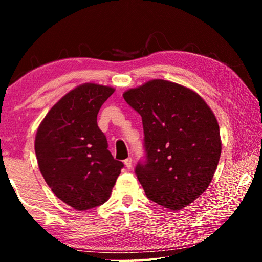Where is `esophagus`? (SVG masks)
<instances>
[{"mask_svg":"<svg viewBox=\"0 0 262 262\" xmlns=\"http://www.w3.org/2000/svg\"><path fill=\"white\" fill-rule=\"evenodd\" d=\"M123 163H125V165H126V167L128 168V170H130L132 166H133V159H132V157H128L127 159H125V161H123Z\"/></svg>","mask_w":262,"mask_h":262,"instance_id":"obj_1","label":"esophagus"}]
</instances>
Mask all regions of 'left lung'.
I'll list each match as a JSON object with an SVG mask.
<instances>
[{
  "label": "left lung",
  "mask_w": 262,
  "mask_h": 262,
  "mask_svg": "<svg viewBox=\"0 0 262 262\" xmlns=\"http://www.w3.org/2000/svg\"><path fill=\"white\" fill-rule=\"evenodd\" d=\"M122 96L142 117L147 161L135 173L145 195L170 210L187 207L208 188L220 161L215 114L196 92L165 79Z\"/></svg>",
  "instance_id": "left-lung-1"
}]
</instances>
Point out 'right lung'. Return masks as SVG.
<instances>
[{
	"instance_id": "obj_1",
	"label": "right lung",
	"mask_w": 262,
	"mask_h": 262,
	"mask_svg": "<svg viewBox=\"0 0 262 262\" xmlns=\"http://www.w3.org/2000/svg\"><path fill=\"white\" fill-rule=\"evenodd\" d=\"M113 92L111 86L81 84L53 106L35 134L43 179L60 200L79 211L107 201L123 167L97 125V114Z\"/></svg>"
}]
</instances>
